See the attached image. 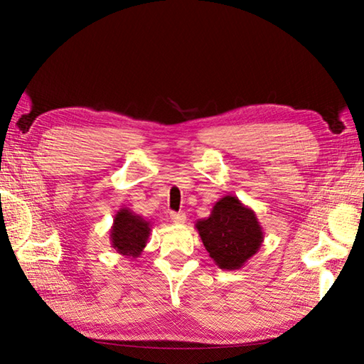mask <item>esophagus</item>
I'll return each instance as SVG.
<instances>
[{"mask_svg":"<svg viewBox=\"0 0 364 364\" xmlns=\"http://www.w3.org/2000/svg\"><path fill=\"white\" fill-rule=\"evenodd\" d=\"M171 220H173V223H176V224H183L185 220H187V215H185L183 212H179V213L171 212Z\"/></svg>","mask_w":364,"mask_h":364,"instance_id":"34e87169","label":"esophagus"}]
</instances>
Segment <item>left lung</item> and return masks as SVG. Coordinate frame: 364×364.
<instances>
[{
    "label": "left lung",
    "mask_w": 364,
    "mask_h": 364,
    "mask_svg": "<svg viewBox=\"0 0 364 364\" xmlns=\"http://www.w3.org/2000/svg\"><path fill=\"white\" fill-rule=\"evenodd\" d=\"M195 228L218 268L235 271L262 247L264 232L252 208L237 196H224Z\"/></svg>",
    "instance_id": "8db88e82"
}]
</instances>
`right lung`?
Masks as SVG:
<instances>
[{
	"mask_svg": "<svg viewBox=\"0 0 364 364\" xmlns=\"http://www.w3.org/2000/svg\"><path fill=\"white\" fill-rule=\"evenodd\" d=\"M152 229L151 221L134 213L131 208H119L110 228V243L119 255L126 258L140 257L148 243Z\"/></svg>",
	"mask_w": 364,
	"mask_h": 364,
	"instance_id": "right-lung-1",
	"label": "right lung"
}]
</instances>
